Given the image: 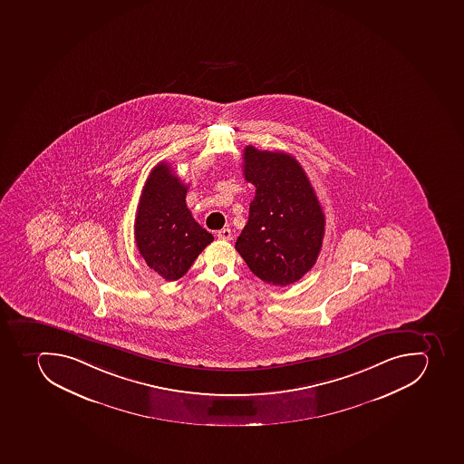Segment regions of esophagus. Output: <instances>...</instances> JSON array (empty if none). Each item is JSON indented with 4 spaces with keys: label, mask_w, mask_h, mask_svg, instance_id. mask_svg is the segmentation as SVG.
<instances>
[{
    "label": "esophagus",
    "mask_w": 464,
    "mask_h": 464,
    "mask_svg": "<svg viewBox=\"0 0 464 464\" xmlns=\"http://www.w3.org/2000/svg\"><path fill=\"white\" fill-rule=\"evenodd\" d=\"M218 239H223V241H230L232 239V230L230 229H220L218 232Z\"/></svg>",
    "instance_id": "1"
}]
</instances>
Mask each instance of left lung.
<instances>
[{
  "label": "left lung",
  "instance_id": "left-lung-1",
  "mask_svg": "<svg viewBox=\"0 0 464 464\" xmlns=\"http://www.w3.org/2000/svg\"><path fill=\"white\" fill-rule=\"evenodd\" d=\"M244 178L256 187L237 253L261 281L286 286L300 281L319 257L324 215L300 163L282 151L244 150Z\"/></svg>",
  "mask_w": 464,
  "mask_h": 464
}]
</instances>
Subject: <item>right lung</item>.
I'll return each instance as SVG.
<instances>
[{"label":"right lung","instance_id":"add662e5","mask_svg":"<svg viewBox=\"0 0 464 464\" xmlns=\"http://www.w3.org/2000/svg\"><path fill=\"white\" fill-rule=\"evenodd\" d=\"M187 191L170 164L161 161L152 169L140 194L135 242L150 269L166 281L182 277L215 239L188 210Z\"/></svg>","mask_w":464,"mask_h":464}]
</instances>
